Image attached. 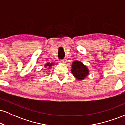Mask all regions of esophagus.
<instances>
[{
    "label": "esophagus",
    "mask_w": 125,
    "mask_h": 125,
    "mask_svg": "<svg viewBox=\"0 0 125 125\" xmlns=\"http://www.w3.org/2000/svg\"><path fill=\"white\" fill-rule=\"evenodd\" d=\"M60 63H61L62 64H64L66 63V62L67 61L66 59H62V60H60Z\"/></svg>",
    "instance_id": "obj_1"
}]
</instances>
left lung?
<instances>
[{
    "label": "left lung",
    "mask_w": 125,
    "mask_h": 125,
    "mask_svg": "<svg viewBox=\"0 0 125 125\" xmlns=\"http://www.w3.org/2000/svg\"><path fill=\"white\" fill-rule=\"evenodd\" d=\"M71 73L77 81L84 80L89 74V70L86 66L80 61H75L71 64Z\"/></svg>",
    "instance_id": "left-lung-1"
}]
</instances>
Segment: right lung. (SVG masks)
I'll use <instances>...</instances> for the list:
<instances>
[{
  "mask_svg": "<svg viewBox=\"0 0 125 125\" xmlns=\"http://www.w3.org/2000/svg\"><path fill=\"white\" fill-rule=\"evenodd\" d=\"M54 63L52 62V63H49V62H48L46 63L44 65V67H46V68H47V69L48 70H49L50 69H51V67L53 66L54 65Z\"/></svg>",
  "mask_w": 125,
  "mask_h": 125,
  "instance_id": "obj_1",
  "label": "right lung"
}]
</instances>
